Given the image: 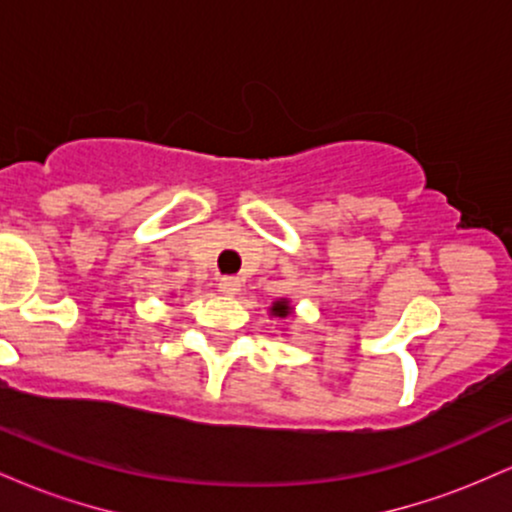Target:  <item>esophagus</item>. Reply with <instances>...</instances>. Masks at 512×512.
Returning a JSON list of instances; mask_svg holds the SVG:
<instances>
[{
  "label": "esophagus",
  "instance_id": "1",
  "mask_svg": "<svg viewBox=\"0 0 512 512\" xmlns=\"http://www.w3.org/2000/svg\"><path fill=\"white\" fill-rule=\"evenodd\" d=\"M219 291L226 293V296H236L240 291V279L238 276H221L219 279Z\"/></svg>",
  "mask_w": 512,
  "mask_h": 512
}]
</instances>
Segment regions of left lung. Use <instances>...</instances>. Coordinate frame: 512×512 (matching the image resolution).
<instances>
[{"label":"left lung","instance_id":"obj_1","mask_svg":"<svg viewBox=\"0 0 512 512\" xmlns=\"http://www.w3.org/2000/svg\"><path fill=\"white\" fill-rule=\"evenodd\" d=\"M293 305L289 298H276V301L269 305V315L272 317H279V320H289V317H293Z\"/></svg>","mask_w":512,"mask_h":512}]
</instances>
